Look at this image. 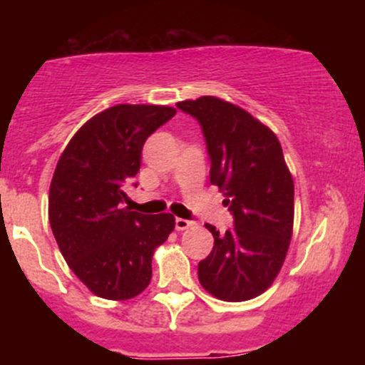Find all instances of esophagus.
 <instances>
[{
  "label": "esophagus",
  "mask_w": 365,
  "mask_h": 365,
  "mask_svg": "<svg viewBox=\"0 0 365 365\" xmlns=\"http://www.w3.org/2000/svg\"><path fill=\"white\" fill-rule=\"evenodd\" d=\"M194 225L192 220H183V217H175V228L177 230H187Z\"/></svg>",
  "instance_id": "34e87169"
}]
</instances>
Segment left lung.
I'll list each match as a JSON object with an SVG mask.
<instances>
[{"label":"left lung","instance_id":"1","mask_svg":"<svg viewBox=\"0 0 365 365\" xmlns=\"http://www.w3.org/2000/svg\"><path fill=\"white\" fill-rule=\"evenodd\" d=\"M177 108L199 121L209 180L225 192L233 216L225 235L206 225L215 247L199 262V282L226 302L254 299L274 282L292 238L293 180L282 145L266 125L223 99L204 96Z\"/></svg>","mask_w":365,"mask_h":365}]
</instances>
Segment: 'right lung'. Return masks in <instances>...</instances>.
<instances>
[{"mask_svg":"<svg viewBox=\"0 0 365 365\" xmlns=\"http://www.w3.org/2000/svg\"><path fill=\"white\" fill-rule=\"evenodd\" d=\"M177 110L118 104L92 116L63 150L49 187V223L63 257L92 293L127 300L148 288L154 249L175 228L170 212L125 207L144 142ZM137 187V183H133Z\"/></svg>","mask_w":365,"mask_h":365,"instance_id":"add662e5","label":"right lung"}]
</instances>
